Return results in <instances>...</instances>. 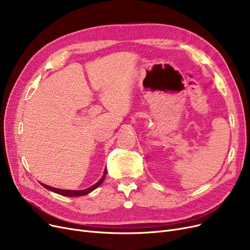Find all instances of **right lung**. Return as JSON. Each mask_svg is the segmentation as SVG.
Here are the masks:
<instances>
[{"label":"right lung","mask_w":250,"mask_h":250,"mask_svg":"<svg viewBox=\"0 0 250 250\" xmlns=\"http://www.w3.org/2000/svg\"><path fill=\"white\" fill-rule=\"evenodd\" d=\"M105 175H106V168H105L104 170V174L103 176L101 177V179L99 181H97L94 186H92L86 189H83V190H68V189H60V188H51V187H48L46 185H43V183H42V186L43 188H45L46 189H49L51 191H54L56 193H59L61 195H64V196H82V195H85V194H88L89 192H91L92 190H94L95 188H97L101 183L103 182L104 178H105Z\"/></svg>","instance_id":"obj_1"}]
</instances>
